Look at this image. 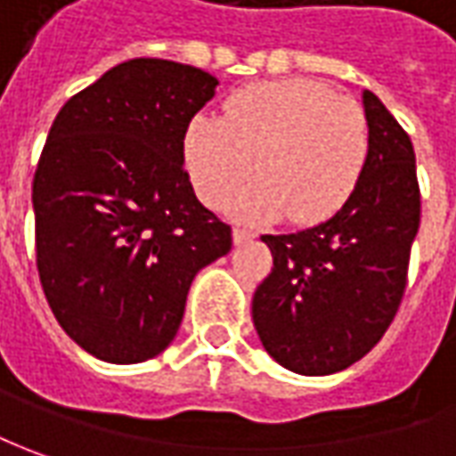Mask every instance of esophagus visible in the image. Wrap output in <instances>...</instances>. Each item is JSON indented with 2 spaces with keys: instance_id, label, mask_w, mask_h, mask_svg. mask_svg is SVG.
<instances>
[{
  "instance_id": "esophagus-1",
  "label": "esophagus",
  "mask_w": 456,
  "mask_h": 456,
  "mask_svg": "<svg viewBox=\"0 0 456 456\" xmlns=\"http://www.w3.org/2000/svg\"><path fill=\"white\" fill-rule=\"evenodd\" d=\"M232 234H234V244H241V241H249L254 237V232H249V229H247V227H241V224H237Z\"/></svg>"
}]
</instances>
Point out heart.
I'll use <instances>...</instances> for the list:
<instances>
[{"label": "heart", "instance_id": "1", "mask_svg": "<svg viewBox=\"0 0 456 456\" xmlns=\"http://www.w3.org/2000/svg\"><path fill=\"white\" fill-rule=\"evenodd\" d=\"M367 110L354 97L305 77L234 92L224 119L194 117L184 162L202 202L219 207L252 172L254 212L297 224L332 216L357 189L370 157Z\"/></svg>", "mask_w": 456, "mask_h": 456}]
</instances>
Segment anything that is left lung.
<instances>
[{
    "mask_svg": "<svg viewBox=\"0 0 456 456\" xmlns=\"http://www.w3.org/2000/svg\"><path fill=\"white\" fill-rule=\"evenodd\" d=\"M370 157L345 207L317 227L265 234L274 267L256 287L252 319L262 345L297 374L354 364L395 322L419 229L422 194L410 134L364 92Z\"/></svg>",
    "mask_w": 456,
    "mask_h": 456,
    "instance_id": "left-lung-1",
    "label": "left lung"
}]
</instances>
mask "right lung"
<instances>
[{
  "label": "right lung",
  "mask_w": 456,
  "mask_h": 456,
  "mask_svg": "<svg viewBox=\"0 0 456 456\" xmlns=\"http://www.w3.org/2000/svg\"><path fill=\"white\" fill-rule=\"evenodd\" d=\"M204 69L139 57L77 92L49 129L32 184L42 289L92 357L137 364L175 339L194 274L232 249L197 202L184 134L215 97Z\"/></svg>",
  "instance_id": "right-lung-1"
}]
</instances>
